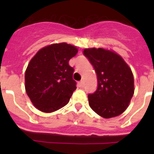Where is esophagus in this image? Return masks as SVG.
<instances>
[{
  "label": "esophagus",
  "mask_w": 154,
  "mask_h": 154,
  "mask_svg": "<svg viewBox=\"0 0 154 154\" xmlns=\"http://www.w3.org/2000/svg\"><path fill=\"white\" fill-rule=\"evenodd\" d=\"M83 86H84L83 81H80L79 82V88H82Z\"/></svg>",
  "instance_id": "obj_1"
}]
</instances>
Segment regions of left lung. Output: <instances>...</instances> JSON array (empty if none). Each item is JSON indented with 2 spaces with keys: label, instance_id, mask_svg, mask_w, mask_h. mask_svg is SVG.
Here are the masks:
<instances>
[{
  "label": "left lung",
  "instance_id": "8db88e82",
  "mask_svg": "<svg viewBox=\"0 0 154 154\" xmlns=\"http://www.w3.org/2000/svg\"><path fill=\"white\" fill-rule=\"evenodd\" d=\"M83 54L97 75V89L88 95L91 109L106 119L122 114L134 93V79L129 65L120 55L101 48H85Z\"/></svg>",
  "mask_w": 154,
  "mask_h": 154
}]
</instances>
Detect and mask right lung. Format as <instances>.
<instances>
[{
	"mask_svg": "<svg viewBox=\"0 0 154 154\" xmlns=\"http://www.w3.org/2000/svg\"><path fill=\"white\" fill-rule=\"evenodd\" d=\"M77 52L75 46L58 43L43 48L31 58L25 71V90L38 109L52 112L69 103L76 89L69 62Z\"/></svg>",
	"mask_w": 154,
	"mask_h": 154,
	"instance_id": "add662e5",
	"label": "right lung"
}]
</instances>
